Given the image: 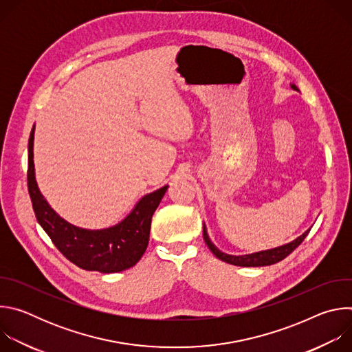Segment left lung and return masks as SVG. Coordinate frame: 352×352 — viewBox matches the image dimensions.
I'll return each instance as SVG.
<instances>
[{"label": "left lung", "instance_id": "8db88e82", "mask_svg": "<svg viewBox=\"0 0 352 352\" xmlns=\"http://www.w3.org/2000/svg\"><path fill=\"white\" fill-rule=\"evenodd\" d=\"M291 87L294 90H298V87L295 85H291ZM311 228L307 230L302 235H299L296 239L285 243V245H281V246H277V248H273V249H267V250H261V252H255V254H249V255H239V256H234V255H227L224 252H221L220 249H217L213 242L210 241L209 235H208V231H206V227L204 224V238H205V242L206 245L209 246V249L212 250V254L219 258L220 261L226 262V263H230V265H234V266H242V267H259V266H270V265H274L283 259H285L292 250L295 248H298L300 245V242H302L307 235L309 234Z\"/></svg>", "mask_w": 352, "mask_h": 352}]
</instances>
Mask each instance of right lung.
<instances>
[{
    "instance_id": "obj_1",
    "label": "right lung",
    "mask_w": 352,
    "mask_h": 352,
    "mask_svg": "<svg viewBox=\"0 0 352 352\" xmlns=\"http://www.w3.org/2000/svg\"><path fill=\"white\" fill-rule=\"evenodd\" d=\"M32 128L28 146V189L38 224L52 238L60 252L83 270L118 273L135 266L148 243L152 216L168 185L144 195L132 212L118 224L103 230H85L61 219L38 190L34 177Z\"/></svg>"
}]
</instances>
